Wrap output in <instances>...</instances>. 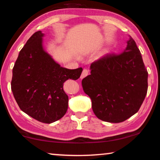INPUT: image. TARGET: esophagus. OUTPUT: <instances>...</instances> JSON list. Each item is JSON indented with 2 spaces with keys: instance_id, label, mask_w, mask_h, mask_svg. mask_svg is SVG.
<instances>
[{
  "instance_id": "obj_1",
  "label": "esophagus",
  "mask_w": 160,
  "mask_h": 160,
  "mask_svg": "<svg viewBox=\"0 0 160 160\" xmlns=\"http://www.w3.org/2000/svg\"><path fill=\"white\" fill-rule=\"evenodd\" d=\"M88 73H89V70L88 69H84L82 72V74L80 75V78H82H82H85L87 75H88Z\"/></svg>"
}]
</instances>
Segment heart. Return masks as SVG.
<instances>
[{"mask_svg":"<svg viewBox=\"0 0 160 160\" xmlns=\"http://www.w3.org/2000/svg\"><path fill=\"white\" fill-rule=\"evenodd\" d=\"M109 52V50L108 49H105L104 51H103V55H106V54Z\"/></svg>","mask_w":160,"mask_h":160,"instance_id":"obj_1","label":"heart"}]
</instances>
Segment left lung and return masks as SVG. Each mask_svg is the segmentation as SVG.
I'll return each mask as SVG.
<instances>
[{
  "instance_id": "obj_1",
  "label": "left lung",
  "mask_w": 160,
  "mask_h": 160,
  "mask_svg": "<svg viewBox=\"0 0 160 160\" xmlns=\"http://www.w3.org/2000/svg\"><path fill=\"white\" fill-rule=\"evenodd\" d=\"M82 85L100 120L120 123L138 112L148 92V72L140 51L130 37L120 54H107L90 66Z\"/></svg>"
}]
</instances>
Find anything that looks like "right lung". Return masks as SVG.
Listing matches in <instances>:
<instances>
[{"label":"right lung","mask_w":160,"mask_h":160,"mask_svg":"<svg viewBox=\"0 0 160 160\" xmlns=\"http://www.w3.org/2000/svg\"><path fill=\"white\" fill-rule=\"evenodd\" d=\"M44 34H32L19 53L12 69L11 90L20 109L40 122L59 120L68 109L63 90L67 80H78L82 68L61 67L43 47Z\"/></svg>","instance_id":"add662e5"}]
</instances>
